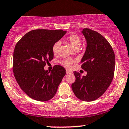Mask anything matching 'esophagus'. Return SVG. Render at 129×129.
<instances>
[{"mask_svg": "<svg viewBox=\"0 0 129 129\" xmlns=\"http://www.w3.org/2000/svg\"><path fill=\"white\" fill-rule=\"evenodd\" d=\"M66 72H67V74L72 73V72H70V71L69 70H66Z\"/></svg>", "mask_w": 129, "mask_h": 129, "instance_id": "34e87169", "label": "esophagus"}]
</instances>
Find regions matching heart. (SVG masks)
<instances>
[{"label":"heart","instance_id":"b5f03b06","mask_svg":"<svg viewBox=\"0 0 129 129\" xmlns=\"http://www.w3.org/2000/svg\"><path fill=\"white\" fill-rule=\"evenodd\" d=\"M67 41L70 44L71 46L72 47H73L75 49L76 48H78L79 47V46L81 44V38H79V36H78L76 35H72L70 36H69L67 38ZM60 45V43L59 41L56 42L53 44L52 46V51L54 54H57L59 51V48ZM72 60L67 59V60H62L61 62V63L63 65V66H65L67 68H70L72 66Z\"/></svg>","mask_w":129,"mask_h":129}]
</instances>
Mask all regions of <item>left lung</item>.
<instances>
[{
  "label": "left lung",
  "instance_id": "8db88e82",
  "mask_svg": "<svg viewBox=\"0 0 129 129\" xmlns=\"http://www.w3.org/2000/svg\"><path fill=\"white\" fill-rule=\"evenodd\" d=\"M82 33L87 41L85 52L81 59V67L87 72L81 76L74 72L76 80L72 84L74 94L83 101L99 98L107 90L113 78L115 56L109 42L101 34L89 28Z\"/></svg>",
  "mask_w": 129,
  "mask_h": 129
}]
</instances>
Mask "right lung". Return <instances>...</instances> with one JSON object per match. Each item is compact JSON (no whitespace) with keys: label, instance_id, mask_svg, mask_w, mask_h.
Instances as JSON below:
<instances>
[{"label":"right lung","instance_id":"add662e5","mask_svg":"<svg viewBox=\"0 0 129 129\" xmlns=\"http://www.w3.org/2000/svg\"><path fill=\"white\" fill-rule=\"evenodd\" d=\"M66 33L62 29H35L25 34L16 44L13 73L21 89L31 98L47 101L55 95L66 74V69L56 65L50 73L44 67L53 59V45Z\"/></svg>","mask_w":129,"mask_h":129}]
</instances>
